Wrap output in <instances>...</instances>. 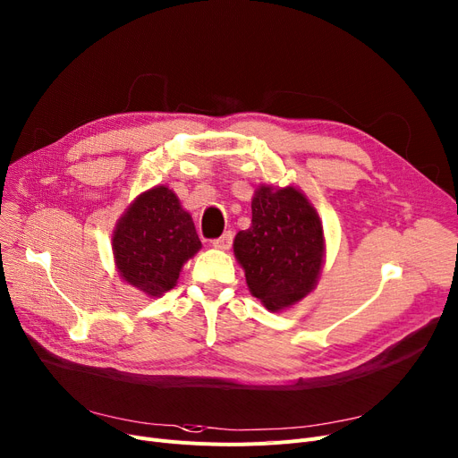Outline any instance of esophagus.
I'll list each match as a JSON object with an SVG mask.
<instances>
[{"label": "esophagus", "instance_id": "obj_1", "mask_svg": "<svg viewBox=\"0 0 458 458\" xmlns=\"http://www.w3.org/2000/svg\"><path fill=\"white\" fill-rule=\"evenodd\" d=\"M232 240H233V233L232 232H225L221 237H216V240L211 242V245L218 250H228L230 245H232Z\"/></svg>", "mask_w": 458, "mask_h": 458}]
</instances>
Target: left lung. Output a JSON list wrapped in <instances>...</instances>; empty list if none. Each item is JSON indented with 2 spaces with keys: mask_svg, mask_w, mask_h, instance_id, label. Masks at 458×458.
<instances>
[{
  "mask_svg": "<svg viewBox=\"0 0 458 458\" xmlns=\"http://www.w3.org/2000/svg\"><path fill=\"white\" fill-rule=\"evenodd\" d=\"M250 208V228L233 240L235 260L245 271L249 292L267 310L281 312L316 288L326 264L324 226L293 185H258Z\"/></svg>",
  "mask_w": 458,
  "mask_h": 458,
  "instance_id": "8db88e82",
  "label": "left lung"
}]
</instances>
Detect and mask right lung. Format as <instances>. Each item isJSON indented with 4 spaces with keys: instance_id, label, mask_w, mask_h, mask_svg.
Returning <instances> with one entry per match:
<instances>
[{
    "instance_id": "1",
    "label": "right lung",
    "mask_w": 458,
    "mask_h": 458,
    "mask_svg": "<svg viewBox=\"0 0 458 458\" xmlns=\"http://www.w3.org/2000/svg\"><path fill=\"white\" fill-rule=\"evenodd\" d=\"M200 249L191 213L166 185L138 194L112 233L119 276L148 297L172 290L183 264Z\"/></svg>"
}]
</instances>
